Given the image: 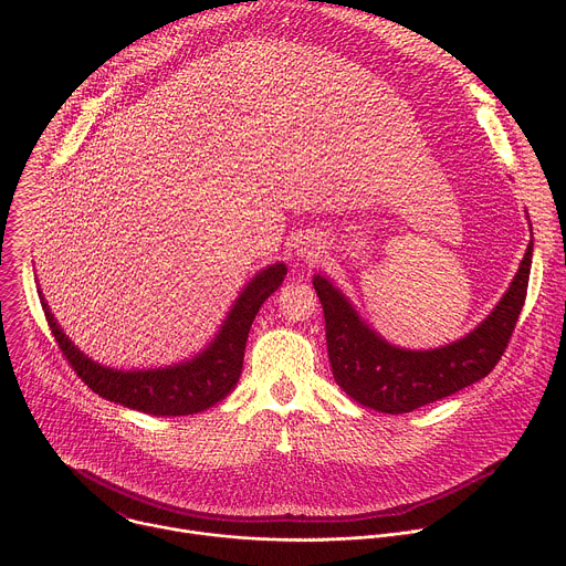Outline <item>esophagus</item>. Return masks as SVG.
Listing matches in <instances>:
<instances>
[{"label": "esophagus", "mask_w": 566, "mask_h": 566, "mask_svg": "<svg viewBox=\"0 0 566 566\" xmlns=\"http://www.w3.org/2000/svg\"><path fill=\"white\" fill-rule=\"evenodd\" d=\"M308 255H313V253H308Z\"/></svg>", "instance_id": "1"}]
</instances>
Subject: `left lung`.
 <instances>
[{
  "label": "left lung",
  "mask_w": 566,
  "mask_h": 566,
  "mask_svg": "<svg viewBox=\"0 0 566 566\" xmlns=\"http://www.w3.org/2000/svg\"><path fill=\"white\" fill-rule=\"evenodd\" d=\"M531 258L533 241L493 313L465 338L430 352L389 345L365 325L327 277L315 275L313 286L325 311L327 352L336 382L365 408L406 415L489 376L515 332L526 300Z\"/></svg>",
  "instance_id": "obj_1"
}]
</instances>
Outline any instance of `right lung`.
I'll list each match as a JSON object with an SVG mask.
<instances>
[{
    "label": "right lung",
    "mask_w": 566,
    "mask_h": 566,
    "mask_svg": "<svg viewBox=\"0 0 566 566\" xmlns=\"http://www.w3.org/2000/svg\"><path fill=\"white\" fill-rule=\"evenodd\" d=\"M284 275L286 266L282 262L258 273L234 300L217 338L199 356L181 365L140 371L109 369L87 358L62 334L42 293L40 300L62 356H66L73 371L87 387L107 400L145 415L186 417L212 408L234 389L244 367V349L253 319L266 297L282 286Z\"/></svg>",
    "instance_id": "obj_1"
}]
</instances>
